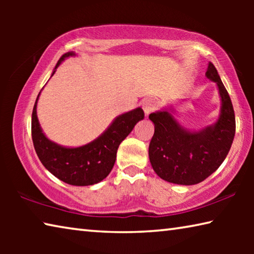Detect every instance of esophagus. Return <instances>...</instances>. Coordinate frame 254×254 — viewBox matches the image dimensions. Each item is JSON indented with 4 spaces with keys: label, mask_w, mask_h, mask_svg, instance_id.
<instances>
[{
    "label": "esophagus",
    "mask_w": 254,
    "mask_h": 254,
    "mask_svg": "<svg viewBox=\"0 0 254 254\" xmlns=\"http://www.w3.org/2000/svg\"><path fill=\"white\" fill-rule=\"evenodd\" d=\"M154 107H156V102L151 100V98L144 100L143 103H142V109H143L144 113H145V115H147V117L154 110Z\"/></svg>",
    "instance_id": "obj_1"
}]
</instances>
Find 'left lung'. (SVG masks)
Instances as JSON below:
<instances>
[{"instance_id":"8db88e82","label":"left lung","mask_w":254,"mask_h":254,"mask_svg":"<svg viewBox=\"0 0 254 254\" xmlns=\"http://www.w3.org/2000/svg\"><path fill=\"white\" fill-rule=\"evenodd\" d=\"M205 75L216 83L221 97L216 122L200 130L185 127L176 118V106L185 100L149 115L154 124L149 144L150 162L154 173L168 183L188 186L203 182L222 165L233 143L235 115L229 93L212 63Z\"/></svg>"}]
</instances>
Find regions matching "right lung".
<instances>
[{
	"label": "right lung",
	"mask_w": 254,
	"mask_h": 254,
	"mask_svg": "<svg viewBox=\"0 0 254 254\" xmlns=\"http://www.w3.org/2000/svg\"><path fill=\"white\" fill-rule=\"evenodd\" d=\"M75 56L74 51L63 55L51 77L64 60ZM40 93L33 106L31 133L34 149L45 168L72 186H91L105 179L115 163L119 145L130 134L135 124L144 119L143 110L136 107L118 115L106 130L91 142L79 147H65L48 139L42 131L37 115Z\"/></svg>",
	"instance_id": "right-lung-1"
}]
</instances>
